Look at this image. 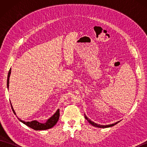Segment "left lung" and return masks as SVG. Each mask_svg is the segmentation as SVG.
<instances>
[{"label":"left lung","mask_w":147,"mask_h":147,"mask_svg":"<svg viewBox=\"0 0 147 147\" xmlns=\"http://www.w3.org/2000/svg\"><path fill=\"white\" fill-rule=\"evenodd\" d=\"M85 117L87 121H88V123H89L90 124H92V126H95V127H100V128H107V127H112V126H113L115 125V124H117L118 123H119V122H120V121H117V122H116V123H114V124H108V125H100V124H96V123H94V122H93V121H92L89 118L87 117V116L85 115Z\"/></svg>","instance_id":"left-lung-1"}]
</instances>
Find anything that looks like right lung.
Here are the masks:
<instances>
[{"mask_svg": "<svg viewBox=\"0 0 147 147\" xmlns=\"http://www.w3.org/2000/svg\"><path fill=\"white\" fill-rule=\"evenodd\" d=\"M11 69H10V70L9 71V73H8V76H7V89H9V78H10V75H11ZM11 108H12V110L13 111L14 114L16 115V112L14 110L13 107H12V105L11 104ZM59 115H60V114H59V109H57L55 113L53 114L52 116L50 117L49 119H48L47 121L45 123H40L38 121L36 120H34L32 121H24L23 120H21L20 118L18 119L20 121H21V123H23V124H25L27 126H28L31 128H32L35 130H46V129H48L50 128H52V127H54L56 123H57V121L59 120ZM17 117V116H16Z\"/></svg>", "mask_w": 147, "mask_h": 147, "instance_id": "obj_1", "label": "right lung"}]
</instances>
